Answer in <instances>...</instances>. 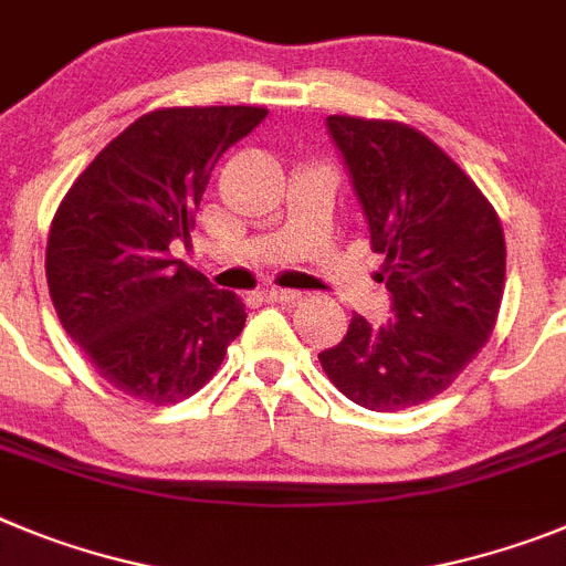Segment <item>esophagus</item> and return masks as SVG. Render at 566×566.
Segmentation results:
<instances>
[{
  "mask_svg": "<svg viewBox=\"0 0 566 566\" xmlns=\"http://www.w3.org/2000/svg\"><path fill=\"white\" fill-rule=\"evenodd\" d=\"M298 296H302V293H296V290H282V287H268V290H262V298H264V302L290 304V302H296Z\"/></svg>",
  "mask_w": 566,
  "mask_h": 566,
  "instance_id": "34e87169",
  "label": "esophagus"
}]
</instances>
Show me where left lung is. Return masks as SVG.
<instances>
[{
  "mask_svg": "<svg viewBox=\"0 0 566 566\" xmlns=\"http://www.w3.org/2000/svg\"><path fill=\"white\" fill-rule=\"evenodd\" d=\"M385 255L378 279L396 318L353 316L347 336L318 353L324 373L356 405L396 412L453 385L499 322L507 244L490 199L430 136L392 119L331 116Z\"/></svg>",
  "mask_w": 566,
  "mask_h": 566,
  "instance_id": "obj_1",
  "label": "left lung"
}]
</instances>
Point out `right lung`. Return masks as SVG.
Masks as SVG:
<instances>
[{
	"instance_id": "right-lung-1",
	"label": "right lung",
	"mask_w": 566,
	"mask_h": 566,
	"mask_svg": "<svg viewBox=\"0 0 566 566\" xmlns=\"http://www.w3.org/2000/svg\"><path fill=\"white\" fill-rule=\"evenodd\" d=\"M268 107H156L102 147L59 201L48 290L67 336L107 385L176 405L222 367L244 302L170 255L196 228L216 161Z\"/></svg>"
}]
</instances>
